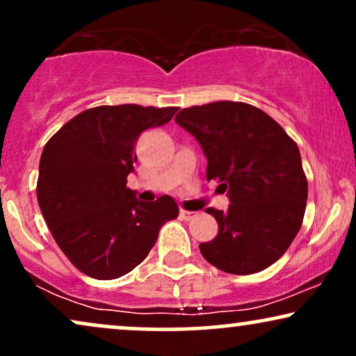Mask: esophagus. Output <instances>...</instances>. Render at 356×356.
Listing matches in <instances>:
<instances>
[{
  "label": "esophagus",
  "mask_w": 356,
  "mask_h": 356,
  "mask_svg": "<svg viewBox=\"0 0 356 356\" xmlns=\"http://www.w3.org/2000/svg\"><path fill=\"white\" fill-rule=\"evenodd\" d=\"M181 217L184 220H192L193 217H195V211H191V210H184L181 209Z\"/></svg>",
  "instance_id": "obj_1"
}]
</instances>
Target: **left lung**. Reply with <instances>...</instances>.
<instances>
[{
    "label": "left lung",
    "instance_id": "8db88e82",
    "mask_svg": "<svg viewBox=\"0 0 356 356\" xmlns=\"http://www.w3.org/2000/svg\"><path fill=\"white\" fill-rule=\"evenodd\" d=\"M175 121L195 136L207 161V181H218L232 204L207 209L218 235L200 243L204 258L230 274L271 266L300 230L307 177L294 139L263 110L243 102L184 108Z\"/></svg>",
    "mask_w": 356,
    "mask_h": 356
}]
</instances>
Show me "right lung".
Listing matches in <instances>:
<instances>
[{
	"mask_svg": "<svg viewBox=\"0 0 356 356\" xmlns=\"http://www.w3.org/2000/svg\"><path fill=\"white\" fill-rule=\"evenodd\" d=\"M177 106L103 105L85 110L44 146L38 202L54 240L93 279H116L143 263L161 227L179 215L172 197L139 202L126 187L139 134L172 120Z\"/></svg>",
	"mask_w": 356,
	"mask_h": 356,
	"instance_id": "add662e5",
	"label": "right lung"
}]
</instances>
